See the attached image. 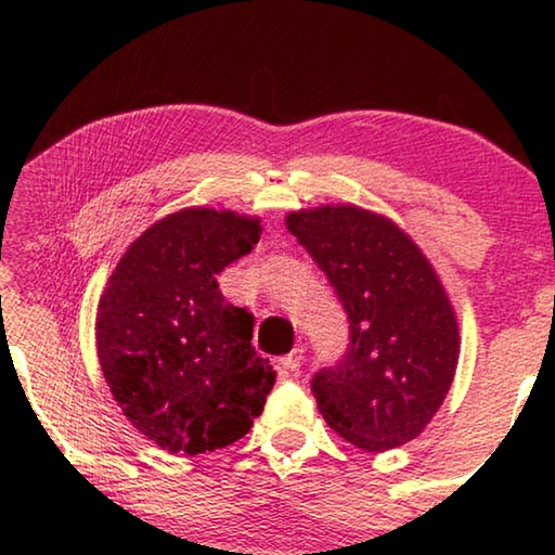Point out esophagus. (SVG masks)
<instances>
[{
	"instance_id": "34e87169",
	"label": "esophagus",
	"mask_w": 555,
	"mask_h": 555,
	"mask_svg": "<svg viewBox=\"0 0 555 555\" xmlns=\"http://www.w3.org/2000/svg\"><path fill=\"white\" fill-rule=\"evenodd\" d=\"M301 363H304V350H301V348H294L292 353L279 360V367H281V371H284L286 375H296L298 367H301Z\"/></svg>"
}]
</instances>
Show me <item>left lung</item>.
Segmentation results:
<instances>
[{
  "mask_svg": "<svg viewBox=\"0 0 555 555\" xmlns=\"http://www.w3.org/2000/svg\"><path fill=\"white\" fill-rule=\"evenodd\" d=\"M286 227L336 288L350 343L311 392L323 420L365 452L415 439L454 380L460 328L433 263L388 217L353 205L301 209Z\"/></svg>",
  "mask_w": 555,
  "mask_h": 555,
  "instance_id": "8db88e82",
  "label": "left lung"
}]
</instances>
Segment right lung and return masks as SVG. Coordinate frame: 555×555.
<instances>
[{"instance_id": "add662e5", "label": "right lung", "mask_w": 555, "mask_h": 555, "mask_svg": "<svg viewBox=\"0 0 555 555\" xmlns=\"http://www.w3.org/2000/svg\"><path fill=\"white\" fill-rule=\"evenodd\" d=\"M259 234V219L227 209L167 215L128 246L101 296L105 383L138 433L167 452L236 442L274 388V367L251 346L254 315L217 284Z\"/></svg>"}]
</instances>
